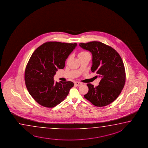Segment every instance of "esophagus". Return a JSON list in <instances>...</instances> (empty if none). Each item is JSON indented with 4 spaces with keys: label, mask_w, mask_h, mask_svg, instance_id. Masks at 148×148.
<instances>
[{
    "label": "esophagus",
    "mask_w": 148,
    "mask_h": 148,
    "mask_svg": "<svg viewBox=\"0 0 148 148\" xmlns=\"http://www.w3.org/2000/svg\"><path fill=\"white\" fill-rule=\"evenodd\" d=\"M75 85L78 86H80L82 84V83L79 82H76L75 83Z\"/></svg>",
    "instance_id": "obj_1"
}]
</instances>
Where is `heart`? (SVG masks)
<instances>
[{"label": "heart", "instance_id": "b5f03b06", "mask_svg": "<svg viewBox=\"0 0 148 148\" xmlns=\"http://www.w3.org/2000/svg\"><path fill=\"white\" fill-rule=\"evenodd\" d=\"M89 54V53H88V52H86V51H81V52H80L79 53L78 56H79V58H80L81 56L87 55V54Z\"/></svg>", "mask_w": 148, "mask_h": 148}]
</instances>
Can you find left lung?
<instances>
[{
	"instance_id": "left-lung-1",
	"label": "left lung",
	"mask_w": 148,
	"mask_h": 148,
	"mask_svg": "<svg viewBox=\"0 0 148 148\" xmlns=\"http://www.w3.org/2000/svg\"><path fill=\"white\" fill-rule=\"evenodd\" d=\"M81 48L93 55L91 70L100 77L99 85L96 87L87 84L88 91L85 99L97 107L108 105L118 97L125 85L126 73L120 55L110 46L99 41L80 43Z\"/></svg>"
}]
</instances>
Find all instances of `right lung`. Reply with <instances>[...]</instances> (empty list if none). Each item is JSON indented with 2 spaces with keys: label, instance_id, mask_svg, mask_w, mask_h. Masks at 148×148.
I'll list each match as a JSON object with an SVG mask.
<instances>
[{
  "label": "right lung",
  "instance_id": "add662e5",
  "mask_svg": "<svg viewBox=\"0 0 148 148\" xmlns=\"http://www.w3.org/2000/svg\"><path fill=\"white\" fill-rule=\"evenodd\" d=\"M77 43L50 41L36 49L25 68V84L30 95L39 105L53 108L65 99L74 84L71 81L54 82L58 69L65 67L68 56Z\"/></svg>",
  "mask_w": 148,
  "mask_h": 148
}]
</instances>
